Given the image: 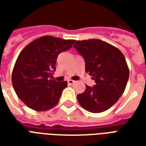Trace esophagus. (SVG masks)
<instances>
[{
    "label": "esophagus",
    "mask_w": 146,
    "mask_h": 146,
    "mask_svg": "<svg viewBox=\"0 0 146 146\" xmlns=\"http://www.w3.org/2000/svg\"><path fill=\"white\" fill-rule=\"evenodd\" d=\"M68 84H70V85H71V84H73L74 83H75V81L74 80H68Z\"/></svg>",
    "instance_id": "34e87169"
}]
</instances>
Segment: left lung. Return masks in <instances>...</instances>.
<instances>
[{
    "label": "left lung",
    "mask_w": 146,
    "mask_h": 146,
    "mask_svg": "<svg viewBox=\"0 0 146 146\" xmlns=\"http://www.w3.org/2000/svg\"><path fill=\"white\" fill-rule=\"evenodd\" d=\"M74 42L73 48L84 59L86 72L95 82L94 87L86 85L77 100L88 112H104L119 100L125 90L129 78L125 58L118 48L101 40Z\"/></svg>",
    "instance_id": "1"
}]
</instances>
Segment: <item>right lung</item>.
Wrapping results in <instances>:
<instances>
[{
    "instance_id": "obj_1",
    "label": "right lung",
    "mask_w": 146,
    "mask_h": 146,
    "mask_svg": "<svg viewBox=\"0 0 146 146\" xmlns=\"http://www.w3.org/2000/svg\"><path fill=\"white\" fill-rule=\"evenodd\" d=\"M74 40L51 36L34 40L22 50L11 75L14 90L21 101L36 111L54 107L67 87L66 81L50 79L58 55L72 48Z\"/></svg>"
}]
</instances>
